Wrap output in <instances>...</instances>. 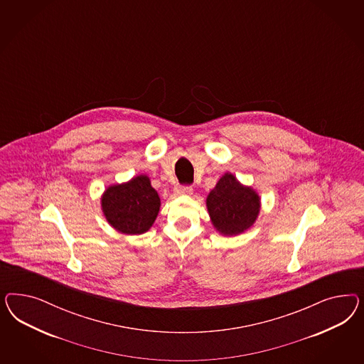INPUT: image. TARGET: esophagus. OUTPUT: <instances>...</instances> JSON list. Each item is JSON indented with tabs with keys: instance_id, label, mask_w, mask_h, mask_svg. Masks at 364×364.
<instances>
[{
	"instance_id": "obj_1",
	"label": "esophagus",
	"mask_w": 364,
	"mask_h": 364,
	"mask_svg": "<svg viewBox=\"0 0 364 364\" xmlns=\"http://www.w3.org/2000/svg\"><path fill=\"white\" fill-rule=\"evenodd\" d=\"M173 192L177 196H181V195H191L192 193V188L184 187V186H176L173 188Z\"/></svg>"
}]
</instances>
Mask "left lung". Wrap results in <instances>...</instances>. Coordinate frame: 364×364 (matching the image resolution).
<instances>
[{
  "mask_svg": "<svg viewBox=\"0 0 364 364\" xmlns=\"http://www.w3.org/2000/svg\"><path fill=\"white\" fill-rule=\"evenodd\" d=\"M161 201L146 175L113 184L101 196V210L110 225L125 235H141L154 225Z\"/></svg>",
  "mask_w": 364,
  "mask_h": 364,
  "instance_id": "obj_1",
  "label": "left lung"
}]
</instances>
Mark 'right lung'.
<instances>
[{
	"label": "right lung",
	"instance_id": "obj_1",
	"mask_svg": "<svg viewBox=\"0 0 364 364\" xmlns=\"http://www.w3.org/2000/svg\"><path fill=\"white\" fill-rule=\"evenodd\" d=\"M207 210L216 231L237 236L254 225L260 212V198L254 188L242 186L227 172L208 193Z\"/></svg>",
	"mask_w": 364,
	"mask_h": 364
}]
</instances>
